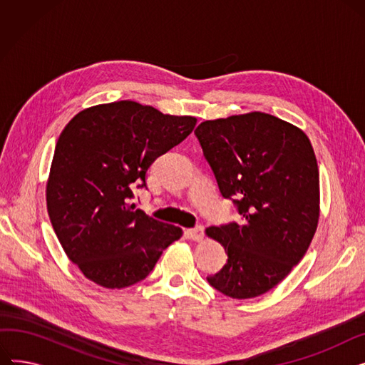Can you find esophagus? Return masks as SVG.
<instances>
[{
	"mask_svg": "<svg viewBox=\"0 0 365 365\" xmlns=\"http://www.w3.org/2000/svg\"><path fill=\"white\" fill-rule=\"evenodd\" d=\"M187 237L192 240V241H202V238H204V226H201V225H198V226H195V227H192V229H187Z\"/></svg>",
	"mask_w": 365,
	"mask_h": 365,
	"instance_id": "obj_1",
	"label": "esophagus"
}]
</instances>
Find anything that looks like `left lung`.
Returning <instances> with one entry per match:
<instances>
[{
	"label": "left lung",
	"instance_id": "obj_1",
	"mask_svg": "<svg viewBox=\"0 0 365 365\" xmlns=\"http://www.w3.org/2000/svg\"><path fill=\"white\" fill-rule=\"evenodd\" d=\"M195 136L223 198L242 222L207 227L227 255L210 285L252 299L279 284L308 252L319 217V173L312 145L296 125L250 112L201 123Z\"/></svg>",
	"mask_w": 365,
	"mask_h": 365
}]
</instances>
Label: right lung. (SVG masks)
I'll list each match as a JSON object with an SVG mask.
<instances>
[{
  "instance_id": "1",
  "label": "right lung",
  "mask_w": 365,
  "mask_h": 365,
  "mask_svg": "<svg viewBox=\"0 0 365 365\" xmlns=\"http://www.w3.org/2000/svg\"><path fill=\"white\" fill-rule=\"evenodd\" d=\"M195 117L164 115L121 101L91 106L68 123L56 143L47 212L69 260L90 281L124 289L145 279L182 229L131 204L146 171L185 140Z\"/></svg>"
}]
</instances>
